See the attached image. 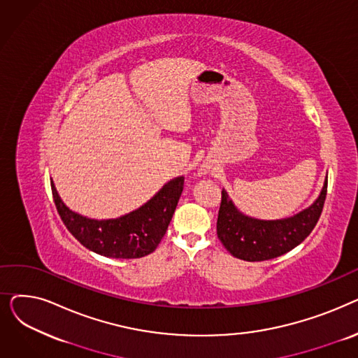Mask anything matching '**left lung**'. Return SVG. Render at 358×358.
<instances>
[{
    "mask_svg": "<svg viewBox=\"0 0 358 358\" xmlns=\"http://www.w3.org/2000/svg\"><path fill=\"white\" fill-rule=\"evenodd\" d=\"M328 192L325 180L321 196L293 217L283 220H257L239 213L222 190L217 215V238L234 257L245 261H266L283 255L303 242L321 217Z\"/></svg>",
    "mask_w": 358,
    "mask_h": 358,
    "instance_id": "1",
    "label": "left lung"
}]
</instances>
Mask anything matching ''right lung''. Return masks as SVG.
Listing matches in <instances>:
<instances>
[{
  "label": "right lung",
  "instance_id": "add662e5",
  "mask_svg": "<svg viewBox=\"0 0 358 358\" xmlns=\"http://www.w3.org/2000/svg\"><path fill=\"white\" fill-rule=\"evenodd\" d=\"M52 196L66 229L83 245L111 258H141L154 252L164 238L184 189V177L166 182L138 210L119 219L94 220L69 210L53 182Z\"/></svg>",
  "mask_w": 358,
  "mask_h": 358
}]
</instances>
